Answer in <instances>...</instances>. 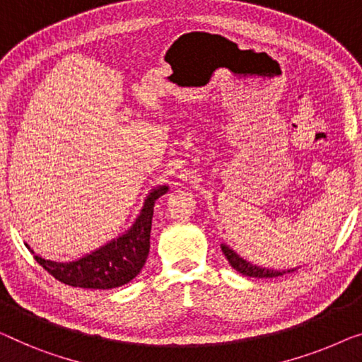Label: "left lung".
<instances>
[{"mask_svg":"<svg viewBox=\"0 0 362 362\" xmlns=\"http://www.w3.org/2000/svg\"><path fill=\"white\" fill-rule=\"evenodd\" d=\"M220 246H222V251H223L225 258L228 259V263L232 264V268L237 269L240 274H243V276H250V277H277V276L286 274V272L296 271V268L282 269V271L269 269V268H261V266H256L253 263H250V261H246L245 258H242V256H240L233 248H230L227 243H222Z\"/></svg>","mask_w":362,"mask_h":362,"instance_id":"left-lung-1","label":"left lung"}]
</instances>
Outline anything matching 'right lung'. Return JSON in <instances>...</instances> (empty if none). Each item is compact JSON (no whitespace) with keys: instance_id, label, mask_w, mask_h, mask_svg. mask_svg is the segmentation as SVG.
<instances>
[{"instance_id":"add662e5","label":"right lung","mask_w":362,"mask_h":362,"mask_svg":"<svg viewBox=\"0 0 362 362\" xmlns=\"http://www.w3.org/2000/svg\"><path fill=\"white\" fill-rule=\"evenodd\" d=\"M168 189V185L153 187L144 199V206L134 223L122 235L78 259L57 263L35 255L28 243L25 246L42 268L66 286L103 291L120 287L132 281L144 268L150 251V230L155 202Z\"/></svg>"}]
</instances>
